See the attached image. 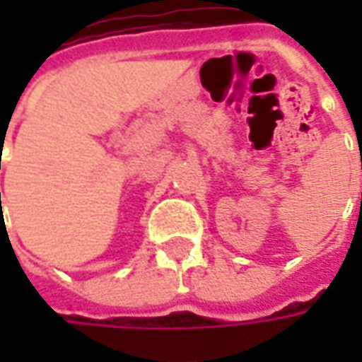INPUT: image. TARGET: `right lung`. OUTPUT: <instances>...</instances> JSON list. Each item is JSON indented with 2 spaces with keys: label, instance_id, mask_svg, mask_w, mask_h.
Listing matches in <instances>:
<instances>
[{
  "label": "right lung",
  "instance_id": "1",
  "mask_svg": "<svg viewBox=\"0 0 362 362\" xmlns=\"http://www.w3.org/2000/svg\"><path fill=\"white\" fill-rule=\"evenodd\" d=\"M0 196H1V194H0Z\"/></svg>",
  "mask_w": 362,
  "mask_h": 362
}]
</instances>
